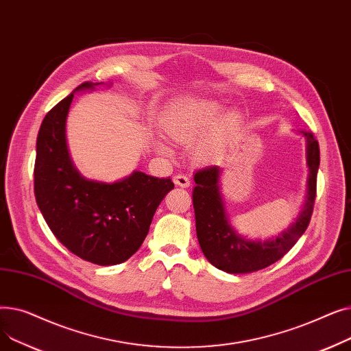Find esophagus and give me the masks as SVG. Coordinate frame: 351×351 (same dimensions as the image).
I'll return each mask as SVG.
<instances>
[{"label": "esophagus", "mask_w": 351, "mask_h": 351, "mask_svg": "<svg viewBox=\"0 0 351 351\" xmlns=\"http://www.w3.org/2000/svg\"><path fill=\"white\" fill-rule=\"evenodd\" d=\"M173 183L176 186H180V188H188L191 185V179L186 176V175H175L173 176Z\"/></svg>", "instance_id": "esophagus-1"}]
</instances>
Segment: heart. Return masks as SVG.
I'll return each mask as SVG.
<instances>
[{"mask_svg": "<svg viewBox=\"0 0 351 351\" xmlns=\"http://www.w3.org/2000/svg\"><path fill=\"white\" fill-rule=\"evenodd\" d=\"M225 108L216 101L193 99L173 106L162 121L165 134L182 145H191L202 138L193 149L197 162H208L219 155L237 138L242 118L236 110L223 114ZM156 149L165 155L171 147L162 139L155 141Z\"/></svg>", "mask_w": 351, "mask_h": 351, "instance_id": "heart-1", "label": "heart"}]
</instances>
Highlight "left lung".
Here are the masks:
<instances>
[{"mask_svg":"<svg viewBox=\"0 0 351 351\" xmlns=\"http://www.w3.org/2000/svg\"><path fill=\"white\" fill-rule=\"evenodd\" d=\"M300 134L307 142V166L310 172L306 204L298 219L276 237L253 241L233 229L220 193L219 180L222 169L219 166H210L195 173L196 186L192 197L197 241L206 259L219 270L239 274L265 269L282 259L307 229L316 200L320 149L319 142L311 132L302 131Z\"/></svg>","mask_w":351,"mask_h":351,"instance_id":"obj_1","label":"left lung"}]
</instances>
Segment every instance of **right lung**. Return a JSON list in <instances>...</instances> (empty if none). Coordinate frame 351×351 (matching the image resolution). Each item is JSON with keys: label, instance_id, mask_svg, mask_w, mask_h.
<instances>
[{"label": "right lung", "instance_id": "obj_1", "mask_svg": "<svg viewBox=\"0 0 351 351\" xmlns=\"http://www.w3.org/2000/svg\"><path fill=\"white\" fill-rule=\"evenodd\" d=\"M97 85L84 82L73 92ZM73 92L45 115L36 138V205L69 252L99 266L119 265L141 247L159 204L175 185L171 178L139 171L114 183L84 178L71 160L65 134Z\"/></svg>", "mask_w": 351, "mask_h": 351}]
</instances>
